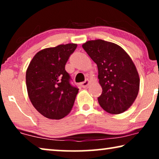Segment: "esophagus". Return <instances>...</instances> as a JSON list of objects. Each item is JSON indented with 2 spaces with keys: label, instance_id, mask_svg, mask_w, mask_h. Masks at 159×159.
Listing matches in <instances>:
<instances>
[{
  "label": "esophagus",
  "instance_id": "obj_1",
  "mask_svg": "<svg viewBox=\"0 0 159 159\" xmlns=\"http://www.w3.org/2000/svg\"><path fill=\"white\" fill-rule=\"evenodd\" d=\"M89 83H90V82H89V80H86L84 82H80V86L81 87H82V88H87V87L88 86V84H89Z\"/></svg>",
  "mask_w": 159,
  "mask_h": 159
}]
</instances>
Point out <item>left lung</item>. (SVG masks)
Masks as SVG:
<instances>
[{"instance_id": "obj_1", "label": "left lung", "mask_w": 159, "mask_h": 159, "mask_svg": "<svg viewBox=\"0 0 159 159\" xmlns=\"http://www.w3.org/2000/svg\"><path fill=\"white\" fill-rule=\"evenodd\" d=\"M82 48L97 64L102 94L100 106L110 114L128 109L138 96L140 78L131 58L115 43L102 40L88 41Z\"/></svg>"}]
</instances>
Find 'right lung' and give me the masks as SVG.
Segmentation results:
<instances>
[{
	"instance_id": "right-lung-1",
	"label": "right lung",
	"mask_w": 159,
	"mask_h": 159,
	"mask_svg": "<svg viewBox=\"0 0 159 159\" xmlns=\"http://www.w3.org/2000/svg\"><path fill=\"white\" fill-rule=\"evenodd\" d=\"M69 43L37 53L26 72L30 101L43 116L60 119L69 114L79 89L71 83L65 65L77 48Z\"/></svg>"
}]
</instances>
